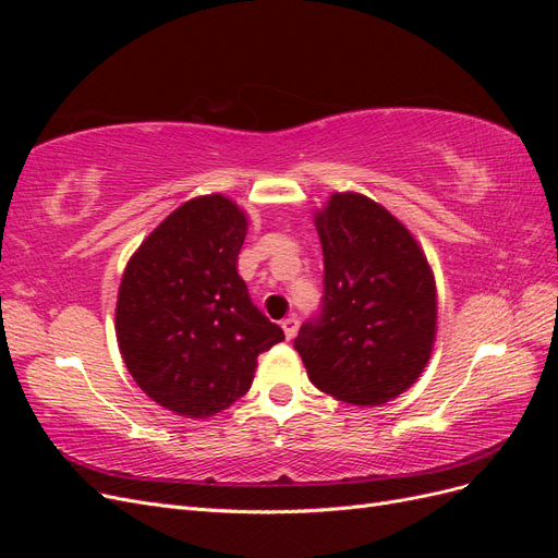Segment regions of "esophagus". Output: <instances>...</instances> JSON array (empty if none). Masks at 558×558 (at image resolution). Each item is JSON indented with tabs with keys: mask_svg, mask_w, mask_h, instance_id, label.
<instances>
[{
	"mask_svg": "<svg viewBox=\"0 0 558 558\" xmlns=\"http://www.w3.org/2000/svg\"><path fill=\"white\" fill-rule=\"evenodd\" d=\"M298 318L295 316H289V318H283L281 320V328H283V335H286V340H293V337L298 335Z\"/></svg>",
	"mask_w": 558,
	"mask_h": 558,
	"instance_id": "34e87169",
	"label": "esophagus"
}]
</instances>
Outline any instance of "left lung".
I'll use <instances>...</instances> for the list:
<instances>
[{
	"instance_id": "1",
	"label": "left lung",
	"mask_w": 558,
	"mask_h": 558,
	"mask_svg": "<svg viewBox=\"0 0 558 558\" xmlns=\"http://www.w3.org/2000/svg\"><path fill=\"white\" fill-rule=\"evenodd\" d=\"M324 305L295 351L318 391L377 408L418 379L437 324L435 277L398 218L361 193H335L316 211Z\"/></svg>"
}]
</instances>
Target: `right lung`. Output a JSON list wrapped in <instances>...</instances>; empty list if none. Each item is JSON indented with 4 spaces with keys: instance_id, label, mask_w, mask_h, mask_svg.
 Wrapping results in <instances>:
<instances>
[{
    "instance_id": "right-lung-1",
    "label": "right lung",
    "mask_w": 558,
    "mask_h": 558,
    "mask_svg": "<svg viewBox=\"0 0 558 558\" xmlns=\"http://www.w3.org/2000/svg\"><path fill=\"white\" fill-rule=\"evenodd\" d=\"M246 216L226 195L183 202L134 251L116 302L128 373L165 410L207 418L242 398L283 340L238 275Z\"/></svg>"
}]
</instances>
